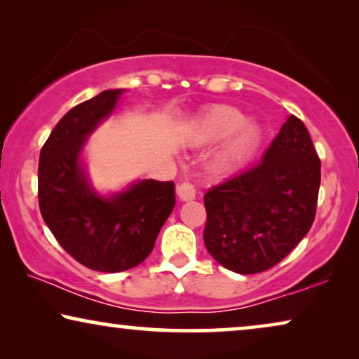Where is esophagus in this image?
<instances>
[{"label":"esophagus","instance_id":"1","mask_svg":"<svg viewBox=\"0 0 359 359\" xmlns=\"http://www.w3.org/2000/svg\"><path fill=\"white\" fill-rule=\"evenodd\" d=\"M176 194L181 201H193L196 198V189L191 183H181L176 188Z\"/></svg>","mask_w":359,"mask_h":359}]
</instances>
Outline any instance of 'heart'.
<instances>
[{
  "mask_svg": "<svg viewBox=\"0 0 359 359\" xmlns=\"http://www.w3.org/2000/svg\"><path fill=\"white\" fill-rule=\"evenodd\" d=\"M243 121L245 117L242 112L230 106H214L201 117L198 124L199 144L217 142L238 130L217 155V165L220 168L230 170L242 163L257 144L259 135L257 126L248 122L243 125Z\"/></svg>",
  "mask_w": 359,
  "mask_h": 359,
  "instance_id": "heart-1",
  "label": "heart"
}]
</instances>
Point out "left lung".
Returning <instances> with one entry per match:
<instances>
[{
	"label": "left lung",
	"instance_id": "1",
	"mask_svg": "<svg viewBox=\"0 0 359 359\" xmlns=\"http://www.w3.org/2000/svg\"><path fill=\"white\" fill-rule=\"evenodd\" d=\"M318 188L320 158L307 127L291 116L262 161L205 193V248L230 271H266L311 230Z\"/></svg>",
	"mask_w": 359,
	"mask_h": 359
}]
</instances>
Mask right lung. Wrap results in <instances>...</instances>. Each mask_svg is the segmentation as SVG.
I'll return each mask as SVG.
<instances>
[{"instance_id":"1","label":"right lung","mask_w":359,"mask_h":359,"mask_svg":"<svg viewBox=\"0 0 359 359\" xmlns=\"http://www.w3.org/2000/svg\"><path fill=\"white\" fill-rule=\"evenodd\" d=\"M121 93L102 91L72 107L39 156V208L47 227L70 257L102 273L126 271L144 262L176 203L173 181L144 180L109 199L88 184L80 151Z\"/></svg>"}]
</instances>
